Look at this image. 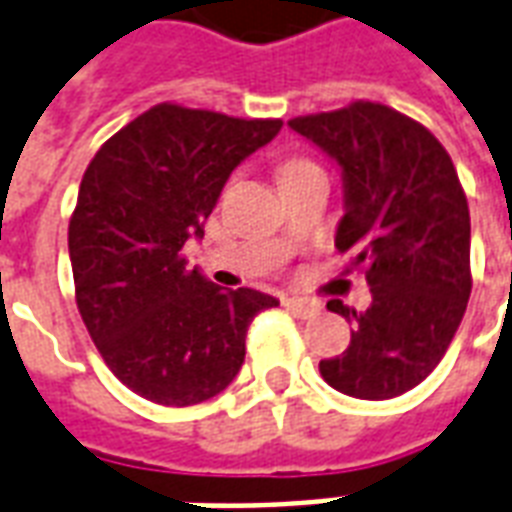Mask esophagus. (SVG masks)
I'll return each instance as SVG.
<instances>
[{
  "label": "esophagus",
  "instance_id": "1",
  "mask_svg": "<svg viewBox=\"0 0 512 512\" xmlns=\"http://www.w3.org/2000/svg\"><path fill=\"white\" fill-rule=\"evenodd\" d=\"M282 304L290 309L293 314H298V317H317L320 314V306L312 304V301H304V298H282Z\"/></svg>",
  "mask_w": 512,
  "mask_h": 512
}]
</instances>
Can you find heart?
<instances>
[{
	"instance_id": "heart-1",
	"label": "heart",
	"mask_w": 512,
	"mask_h": 512,
	"mask_svg": "<svg viewBox=\"0 0 512 512\" xmlns=\"http://www.w3.org/2000/svg\"><path fill=\"white\" fill-rule=\"evenodd\" d=\"M290 165H304V162H290Z\"/></svg>"
}]
</instances>
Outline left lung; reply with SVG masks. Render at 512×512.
<instances>
[{
    "label": "left lung",
    "mask_w": 512,
    "mask_h": 512,
    "mask_svg": "<svg viewBox=\"0 0 512 512\" xmlns=\"http://www.w3.org/2000/svg\"><path fill=\"white\" fill-rule=\"evenodd\" d=\"M342 170L336 249L366 268L372 304L328 309L355 325L323 380L355 399L382 401L423 382L467 312L469 206L448 151L410 116L380 102L287 121Z\"/></svg>",
    "instance_id": "obj_1"
}]
</instances>
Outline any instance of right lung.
<instances>
[{
	"instance_id": "1",
	"label": "right lung",
	"mask_w": 512,
	"mask_h": 512,
	"mask_svg": "<svg viewBox=\"0 0 512 512\" xmlns=\"http://www.w3.org/2000/svg\"><path fill=\"white\" fill-rule=\"evenodd\" d=\"M279 119L154 105L102 146L70 219L75 301L97 350L130 391L165 407L217 396L244 363L246 328L274 295L222 290L187 268L184 244Z\"/></svg>"
}]
</instances>
